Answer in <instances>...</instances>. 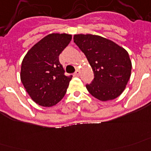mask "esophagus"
I'll list each match as a JSON object with an SVG mask.
<instances>
[{"label": "esophagus", "mask_w": 151, "mask_h": 151, "mask_svg": "<svg viewBox=\"0 0 151 151\" xmlns=\"http://www.w3.org/2000/svg\"><path fill=\"white\" fill-rule=\"evenodd\" d=\"M74 75L76 76H79V75H80V71H79V69H77L76 71V72H75Z\"/></svg>", "instance_id": "1"}]
</instances>
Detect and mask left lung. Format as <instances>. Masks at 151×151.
Returning <instances> with one entry per match:
<instances>
[{
  "instance_id": "left-lung-1",
  "label": "left lung",
  "mask_w": 151,
  "mask_h": 151,
  "mask_svg": "<svg viewBox=\"0 0 151 151\" xmlns=\"http://www.w3.org/2000/svg\"><path fill=\"white\" fill-rule=\"evenodd\" d=\"M73 39L94 72V79L86 85L89 93L101 101L117 98L131 76L132 62L128 52L99 35H76Z\"/></svg>"
}]
</instances>
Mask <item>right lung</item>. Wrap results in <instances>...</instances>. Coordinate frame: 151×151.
Here are the masks:
<instances>
[{
	"mask_svg": "<svg viewBox=\"0 0 151 151\" xmlns=\"http://www.w3.org/2000/svg\"><path fill=\"white\" fill-rule=\"evenodd\" d=\"M71 40V35H49L36 43L23 58L21 82L32 100L39 106H55L66 94L72 76H65L59 55Z\"/></svg>",
	"mask_w": 151,
	"mask_h": 151,
	"instance_id": "1",
	"label": "right lung"
}]
</instances>
